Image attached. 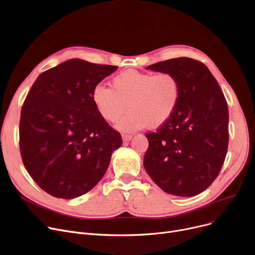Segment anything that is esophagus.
Returning <instances> with one entry per match:
<instances>
[{"label": "esophagus", "instance_id": "obj_1", "mask_svg": "<svg viewBox=\"0 0 255 255\" xmlns=\"http://www.w3.org/2000/svg\"><path fill=\"white\" fill-rule=\"evenodd\" d=\"M131 135H129V134H123V140L125 141V142H128L130 139H131Z\"/></svg>", "mask_w": 255, "mask_h": 255}]
</instances>
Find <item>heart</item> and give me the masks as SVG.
I'll return each instance as SVG.
<instances>
[{"label": "heart", "mask_w": 255, "mask_h": 255, "mask_svg": "<svg viewBox=\"0 0 255 255\" xmlns=\"http://www.w3.org/2000/svg\"><path fill=\"white\" fill-rule=\"evenodd\" d=\"M91 100L107 123L115 124L129 109L118 128L134 130L147 126L156 128L172 117L180 100V84L171 72L121 71L112 79V88L95 85Z\"/></svg>", "instance_id": "1"}]
</instances>
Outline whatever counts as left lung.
Instances as JSON below:
<instances>
[{
  "label": "left lung",
  "mask_w": 255,
  "mask_h": 255,
  "mask_svg": "<svg viewBox=\"0 0 255 255\" xmlns=\"http://www.w3.org/2000/svg\"><path fill=\"white\" fill-rule=\"evenodd\" d=\"M171 72L180 84L172 117L148 132L144 168L166 193L195 196L219 174L228 147V107L224 94L202 62L187 57L147 66Z\"/></svg>",
  "instance_id": "8db88e82"
}]
</instances>
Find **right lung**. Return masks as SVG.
Masks as SVG:
<instances>
[{"instance_id":"obj_1","label":"right lung","mask_w":255,"mask_h":255,"mask_svg":"<svg viewBox=\"0 0 255 255\" xmlns=\"http://www.w3.org/2000/svg\"><path fill=\"white\" fill-rule=\"evenodd\" d=\"M117 66L70 59L36 79L21 107L19 149L30 176L50 195L72 199L93 189L121 146L91 92Z\"/></svg>"}]
</instances>
